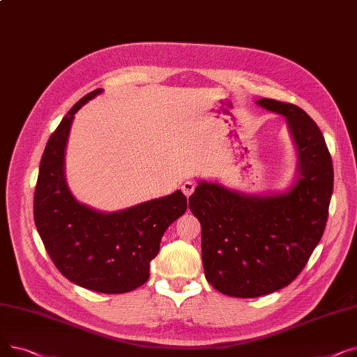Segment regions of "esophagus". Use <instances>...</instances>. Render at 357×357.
I'll list each match as a JSON object with an SVG mask.
<instances>
[{
    "label": "esophagus",
    "instance_id": "esophagus-1",
    "mask_svg": "<svg viewBox=\"0 0 357 357\" xmlns=\"http://www.w3.org/2000/svg\"><path fill=\"white\" fill-rule=\"evenodd\" d=\"M182 192L185 194V197H191V194L195 191V183L194 182H185L183 185H182Z\"/></svg>",
    "mask_w": 357,
    "mask_h": 357
}]
</instances>
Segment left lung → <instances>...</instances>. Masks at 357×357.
Instances as JSON below:
<instances>
[{
  "label": "left lung",
  "mask_w": 357,
  "mask_h": 357,
  "mask_svg": "<svg viewBox=\"0 0 357 357\" xmlns=\"http://www.w3.org/2000/svg\"><path fill=\"white\" fill-rule=\"evenodd\" d=\"M284 116L296 147V179L284 192L252 195L199 181L190 210L201 222L205 278L221 294L256 298L285 288L321 240L333 194V162L321 130L294 104L261 98Z\"/></svg>",
  "instance_id": "8db88e82"
}]
</instances>
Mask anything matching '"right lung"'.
<instances>
[{
  "label": "right lung",
  "instance_id": "obj_1",
  "mask_svg": "<svg viewBox=\"0 0 357 357\" xmlns=\"http://www.w3.org/2000/svg\"><path fill=\"white\" fill-rule=\"evenodd\" d=\"M101 88L75 104L50 136L34 191V222L54 266L75 285L102 294L142 287L159 253L166 229L186 211L176 192L120 211L104 213L81 204L65 178V150L75 114Z\"/></svg>",
  "mask_w": 357,
  "mask_h": 357
}]
</instances>
